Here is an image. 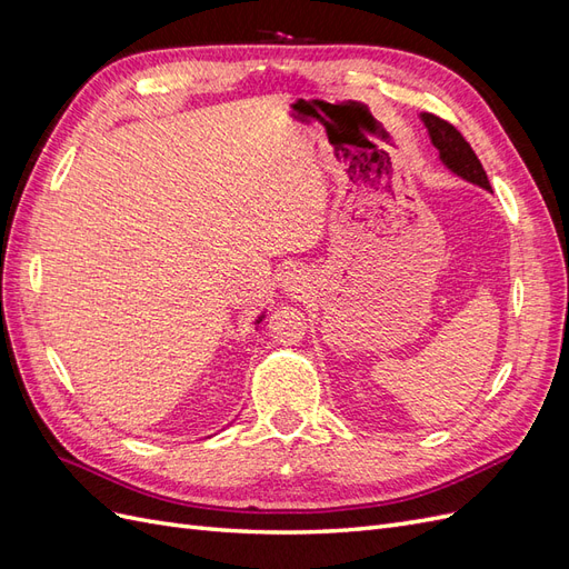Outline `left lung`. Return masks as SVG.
<instances>
[{
  "label": "left lung",
  "instance_id": "8db88e82",
  "mask_svg": "<svg viewBox=\"0 0 569 569\" xmlns=\"http://www.w3.org/2000/svg\"><path fill=\"white\" fill-rule=\"evenodd\" d=\"M420 118L427 126L429 137H432V144L439 149L443 166H449L462 180L491 189L489 178L485 173V168H481L477 153L472 151L468 140H465V137L449 123V120H443L435 113H420Z\"/></svg>",
  "mask_w": 569,
  "mask_h": 569
}]
</instances>
